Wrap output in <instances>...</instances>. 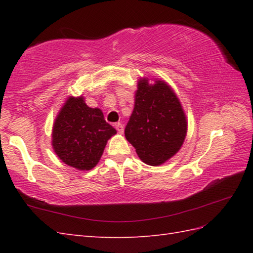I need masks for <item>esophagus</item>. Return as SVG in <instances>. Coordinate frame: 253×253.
Wrapping results in <instances>:
<instances>
[{"label": "esophagus", "mask_w": 253, "mask_h": 253, "mask_svg": "<svg viewBox=\"0 0 253 253\" xmlns=\"http://www.w3.org/2000/svg\"><path fill=\"white\" fill-rule=\"evenodd\" d=\"M115 128H116V130H117L118 133H123L124 132V126L122 125L121 123L115 124Z\"/></svg>", "instance_id": "1"}]
</instances>
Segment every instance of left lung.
I'll use <instances>...</instances> for the list:
<instances>
[{"instance_id":"1","label":"left lung","mask_w":253,"mask_h":253,"mask_svg":"<svg viewBox=\"0 0 253 253\" xmlns=\"http://www.w3.org/2000/svg\"><path fill=\"white\" fill-rule=\"evenodd\" d=\"M187 133V120L174 90L163 80L138 82L135 106L125 137L144 163L158 166L179 151Z\"/></svg>"}]
</instances>
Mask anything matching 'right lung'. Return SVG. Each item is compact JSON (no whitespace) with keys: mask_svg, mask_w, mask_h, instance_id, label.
Here are the masks:
<instances>
[{"mask_svg":"<svg viewBox=\"0 0 253 253\" xmlns=\"http://www.w3.org/2000/svg\"><path fill=\"white\" fill-rule=\"evenodd\" d=\"M115 128L104 120L100 109L84 103V96H69L53 124L52 146L64 163L89 170L99 163Z\"/></svg>","mask_w":253,"mask_h":253,"instance_id":"obj_1","label":"right lung"}]
</instances>
